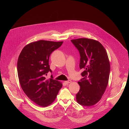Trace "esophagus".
Returning a JSON list of instances; mask_svg holds the SVG:
<instances>
[{
    "label": "esophagus",
    "mask_w": 129,
    "mask_h": 129,
    "mask_svg": "<svg viewBox=\"0 0 129 129\" xmlns=\"http://www.w3.org/2000/svg\"><path fill=\"white\" fill-rule=\"evenodd\" d=\"M71 82H72V81H71V80H68V81H64V83H65L66 84H69V83H71Z\"/></svg>",
    "instance_id": "34e87169"
}]
</instances>
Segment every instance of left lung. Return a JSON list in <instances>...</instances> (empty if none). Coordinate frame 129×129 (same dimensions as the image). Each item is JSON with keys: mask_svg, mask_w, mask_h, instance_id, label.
<instances>
[{"mask_svg": "<svg viewBox=\"0 0 129 129\" xmlns=\"http://www.w3.org/2000/svg\"><path fill=\"white\" fill-rule=\"evenodd\" d=\"M80 55L79 68L84 71L78 82L80 86L76 94L77 102L91 106L101 99L108 84L110 66L106 50L98 41L87 38L71 40Z\"/></svg>", "mask_w": 129, "mask_h": 129, "instance_id": "left-lung-1", "label": "left lung"}]
</instances>
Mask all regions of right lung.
Wrapping results in <instances>:
<instances>
[{
    "instance_id": "obj_1",
    "label": "right lung",
    "mask_w": 129,
    "mask_h": 129,
    "mask_svg": "<svg viewBox=\"0 0 129 129\" xmlns=\"http://www.w3.org/2000/svg\"><path fill=\"white\" fill-rule=\"evenodd\" d=\"M63 42L39 40L25 46L19 56L17 72L21 88L28 98L41 107L51 104L62 84L45 76L52 72L49 65L51 53Z\"/></svg>"
}]
</instances>
